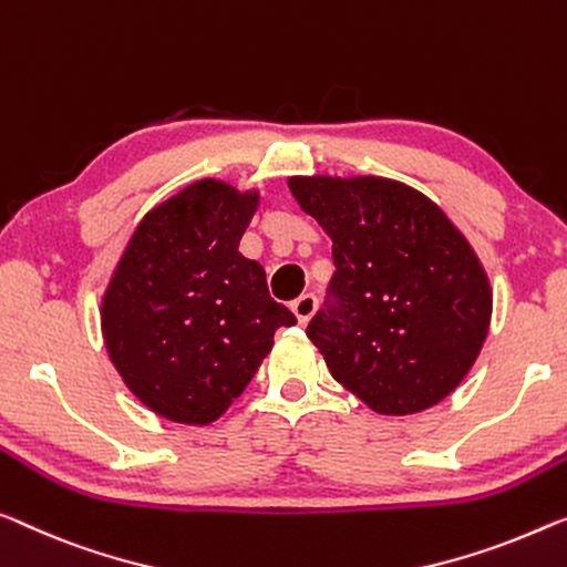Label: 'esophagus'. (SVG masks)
Wrapping results in <instances>:
<instances>
[{
	"instance_id": "esophagus-1",
	"label": "esophagus",
	"mask_w": 567,
	"mask_h": 567,
	"mask_svg": "<svg viewBox=\"0 0 567 567\" xmlns=\"http://www.w3.org/2000/svg\"><path fill=\"white\" fill-rule=\"evenodd\" d=\"M290 308L295 312V318H298V323L306 326L308 320L312 318V312H316V308H318V300H316V295H312V292H306V295H300V298L295 300Z\"/></svg>"
}]
</instances>
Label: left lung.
Listing matches in <instances>:
<instances>
[{"label":"left lung","instance_id":"left-lung-1","mask_svg":"<svg viewBox=\"0 0 567 567\" xmlns=\"http://www.w3.org/2000/svg\"><path fill=\"white\" fill-rule=\"evenodd\" d=\"M333 241V280L308 338L338 384L382 415L445 400L478 359L492 287L433 200L386 177H290Z\"/></svg>","mask_w":567,"mask_h":567}]
</instances>
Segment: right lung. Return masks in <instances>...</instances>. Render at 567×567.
I'll return each mask as SVG.
<instances>
[{
    "label": "right lung",
    "mask_w": 567,
    "mask_h": 567,
    "mask_svg": "<svg viewBox=\"0 0 567 567\" xmlns=\"http://www.w3.org/2000/svg\"><path fill=\"white\" fill-rule=\"evenodd\" d=\"M259 193L190 183L142 218L101 302V333L124 384L159 417L208 425L239 396L277 328L298 320L239 255Z\"/></svg>",
    "instance_id": "add662e5"
}]
</instances>
